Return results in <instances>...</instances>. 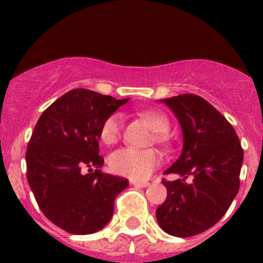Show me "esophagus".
Here are the masks:
<instances>
[{
	"label": "esophagus",
	"mask_w": 263,
	"mask_h": 263,
	"mask_svg": "<svg viewBox=\"0 0 263 263\" xmlns=\"http://www.w3.org/2000/svg\"><path fill=\"white\" fill-rule=\"evenodd\" d=\"M130 183H132L133 185H136V187H143V188L148 187V185H150V183H148V182H136V180H132Z\"/></svg>",
	"instance_id": "34e87169"
}]
</instances>
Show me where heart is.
<instances>
[{
	"label": "heart",
	"instance_id": "b5f03b06",
	"mask_svg": "<svg viewBox=\"0 0 263 263\" xmlns=\"http://www.w3.org/2000/svg\"><path fill=\"white\" fill-rule=\"evenodd\" d=\"M141 117L155 132L158 142H164L168 132L170 122L166 116L154 110L141 113ZM121 116L115 113L104 120L100 127V139L106 145L115 143L120 138ZM109 168L116 175L129 178L132 180H145L159 166L160 155L155 150H136V148H121L109 157Z\"/></svg>",
	"mask_w": 263,
	"mask_h": 263
}]
</instances>
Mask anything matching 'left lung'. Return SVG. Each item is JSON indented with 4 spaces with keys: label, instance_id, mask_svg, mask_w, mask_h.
I'll return each instance as SVG.
<instances>
[{
    "label": "left lung",
    "instance_id": "left-lung-1",
    "mask_svg": "<svg viewBox=\"0 0 263 263\" xmlns=\"http://www.w3.org/2000/svg\"><path fill=\"white\" fill-rule=\"evenodd\" d=\"M178 118L180 157L164 174L167 199L155 211L159 227L175 237L210 229L227 213L240 188L243 150L233 126L203 97L192 93L160 100Z\"/></svg>",
    "mask_w": 263,
    "mask_h": 263
}]
</instances>
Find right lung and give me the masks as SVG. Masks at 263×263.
<instances>
[{"label": "right lung", "instance_id": "1", "mask_svg": "<svg viewBox=\"0 0 263 263\" xmlns=\"http://www.w3.org/2000/svg\"><path fill=\"white\" fill-rule=\"evenodd\" d=\"M129 99L89 89H72L51 104L36 122L27 145V182L51 222L72 234L103 229L126 179L101 173L100 127ZM88 168L90 173H81ZM95 171H93V168Z\"/></svg>", "mask_w": 263, "mask_h": 263}]
</instances>
